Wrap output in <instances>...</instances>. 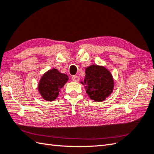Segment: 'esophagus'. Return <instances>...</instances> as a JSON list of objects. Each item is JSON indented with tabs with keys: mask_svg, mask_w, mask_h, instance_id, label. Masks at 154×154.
<instances>
[{
	"mask_svg": "<svg viewBox=\"0 0 154 154\" xmlns=\"http://www.w3.org/2000/svg\"><path fill=\"white\" fill-rule=\"evenodd\" d=\"M71 79L73 81H75V82H78V81H79V77L78 76H73L71 77Z\"/></svg>",
	"mask_w": 154,
	"mask_h": 154,
	"instance_id": "esophagus-1",
	"label": "esophagus"
}]
</instances>
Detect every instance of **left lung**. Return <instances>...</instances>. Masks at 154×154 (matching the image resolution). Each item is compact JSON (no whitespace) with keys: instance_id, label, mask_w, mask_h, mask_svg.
<instances>
[{"instance_id":"obj_1","label":"left lung","mask_w":154,"mask_h":154,"mask_svg":"<svg viewBox=\"0 0 154 154\" xmlns=\"http://www.w3.org/2000/svg\"><path fill=\"white\" fill-rule=\"evenodd\" d=\"M81 84L85 85L89 98L101 102L112 94L115 83L109 70L103 65H91L85 68V77Z\"/></svg>"}]
</instances>
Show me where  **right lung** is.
<instances>
[{
	"label": "right lung",
	"mask_w": 154,
	"mask_h": 154,
	"mask_svg": "<svg viewBox=\"0 0 154 154\" xmlns=\"http://www.w3.org/2000/svg\"><path fill=\"white\" fill-rule=\"evenodd\" d=\"M69 80L66 74L53 68L43 75L38 84V91L44 100L53 101L58 97L62 87Z\"/></svg>",
	"instance_id": "add662e5"
}]
</instances>
